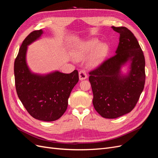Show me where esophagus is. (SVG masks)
<instances>
[{
  "label": "esophagus",
  "mask_w": 158,
  "mask_h": 158,
  "mask_svg": "<svg viewBox=\"0 0 158 158\" xmlns=\"http://www.w3.org/2000/svg\"><path fill=\"white\" fill-rule=\"evenodd\" d=\"M88 78V76L84 70H80L79 72V79L80 80H85Z\"/></svg>",
  "instance_id": "1"
}]
</instances>
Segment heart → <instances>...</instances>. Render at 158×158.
I'll list each match as a JSON object with an SVG mask.
<instances>
[{"instance_id":"b5f03b06","label":"heart","mask_w":158,"mask_h":158,"mask_svg":"<svg viewBox=\"0 0 158 158\" xmlns=\"http://www.w3.org/2000/svg\"><path fill=\"white\" fill-rule=\"evenodd\" d=\"M99 42L98 39L94 38L79 43L76 45L73 52L74 58L81 60L86 57L92 52L89 57V63L92 66L98 65L103 60L109 51V46L107 44H99Z\"/></svg>"}]
</instances>
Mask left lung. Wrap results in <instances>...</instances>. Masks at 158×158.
<instances>
[{"mask_svg":"<svg viewBox=\"0 0 158 158\" xmlns=\"http://www.w3.org/2000/svg\"><path fill=\"white\" fill-rule=\"evenodd\" d=\"M111 27L120 34L115 55L89 73L94 107L106 118L130 113L144 89L146 79L144 56L136 38L125 27ZM127 62L130 70L123 75L121 68Z\"/></svg>","mask_w":158,"mask_h":158,"instance_id":"1","label":"left lung"}]
</instances>
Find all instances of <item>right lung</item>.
Returning a JSON list of instances; mask_svg holds the SVG:
<instances>
[{"label": "right lung", "mask_w": 158, "mask_h": 158, "mask_svg": "<svg viewBox=\"0 0 158 158\" xmlns=\"http://www.w3.org/2000/svg\"><path fill=\"white\" fill-rule=\"evenodd\" d=\"M42 30L30 33L23 40L14 62L16 89L19 99L31 116L37 120L54 121L66 111L72 89L79 80L78 72L55 71L41 75L31 72L26 63L27 46L38 40Z\"/></svg>", "instance_id": "obj_1"}]
</instances>
